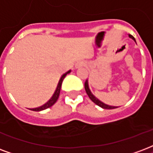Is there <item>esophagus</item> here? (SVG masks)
<instances>
[{
  "instance_id": "esophagus-1",
  "label": "esophagus",
  "mask_w": 153,
  "mask_h": 153,
  "mask_svg": "<svg viewBox=\"0 0 153 153\" xmlns=\"http://www.w3.org/2000/svg\"><path fill=\"white\" fill-rule=\"evenodd\" d=\"M84 65H85V63H84V62H82V61H79V62H78L76 64H75V68H76V69H79V68L83 67Z\"/></svg>"
}]
</instances>
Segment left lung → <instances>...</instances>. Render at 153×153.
Returning <instances> with one entry per match:
<instances>
[{
	"label": "left lung",
	"mask_w": 153,
	"mask_h": 153,
	"mask_svg": "<svg viewBox=\"0 0 153 153\" xmlns=\"http://www.w3.org/2000/svg\"><path fill=\"white\" fill-rule=\"evenodd\" d=\"M129 37L130 38H131V39H133L135 41V39H134V36H131V35H129ZM84 88H85V91L86 92H87V94H88V97L90 98V99L93 101L96 105H97L98 106H100V107H101V108H106V109H113V108H117V107H115V106H110V105H105V104H104L103 102H101L100 100H99L97 99V97H94V95L91 92V91H90V89H89V87H88V80H86L85 83H84Z\"/></svg>",
	"instance_id": "obj_1"
}]
</instances>
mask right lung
Returning <instances> with one entry per match:
<instances>
[{
  "mask_svg": "<svg viewBox=\"0 0 153 153\" xmlns=\"http://www.w3.org/2000/svg\"><path fill=\"white\" fill-rule=\"evenodd\" d=\"M71 71H67L66 73H65L62 76V78L60 79L59 80V82H58V84H57V87H56V89L54 94L53 95V97L51 98L49 100H48V102L45 103V105H42L40 107H38V108H30V110H33V111H41V110H45L46 108H49L51 106H53V105L56 102V100L58 99V97H59V95H60V91H61V88H62V81L63 79H65V77L66 76V74L69 73H71Z\"/></svg>",
  "mask_w": 153,
  "mask_h": 153,
  "instance_id": "1",
  "label": "right lung"
}]
</instances>
